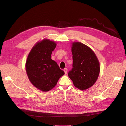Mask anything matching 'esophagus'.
<instances>
[{"label":"esophagus","instance_id":"1","mask_svg":"<svg viewBox=\"0 0 126 126\" xmlns=\"http://www.w3.org/2000/svg\"><path fill=\"white\" fill-rule=\"evenodd\" d=\"M67 70H68V69H67V68H64V69H63V71H64V74H67Z\"/></svg>","mask_w":126,"mask_h":126}]
</instances>
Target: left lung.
Wrapping results in <instances>:
<instances>
[{"instance_id":"8db88e82","label":"left lung","mask_w":126,"mask_h":126,"mask_svg":"<svg viewBox=\"0 0 126 126\" xmlns=\"http://www.w3.org/2000/svg\"><path fill=\"white\" fill-rule=\"evenodd\" d=\"M72 68L68 72L74 86L83 90L94 85L100 72V64L94 52L80 42L72 45Z\"/></svg>"}]
</instances>
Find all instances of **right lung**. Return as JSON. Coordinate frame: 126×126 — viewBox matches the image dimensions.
I'll list each match as a JSON object with an SVG mask.
<instances>
[{
    "label": "right lung",
    "instance_id": "obj_1",
    "mask_svg": "<svg viewBox=\"0 0 126 126\" xmlns=\"http://www.w3.org/2000/svg\"><path fill=\"white\" fill-rule=\"evenodd\" d=\"M56 47L55 42L44 39L37 43L29 52L26 70L32 84L43 91L52 89L64 72L51 58Z\"/></svg>",
    "mask_w": 126,
    "mask_h": 126
}]
</instances>
